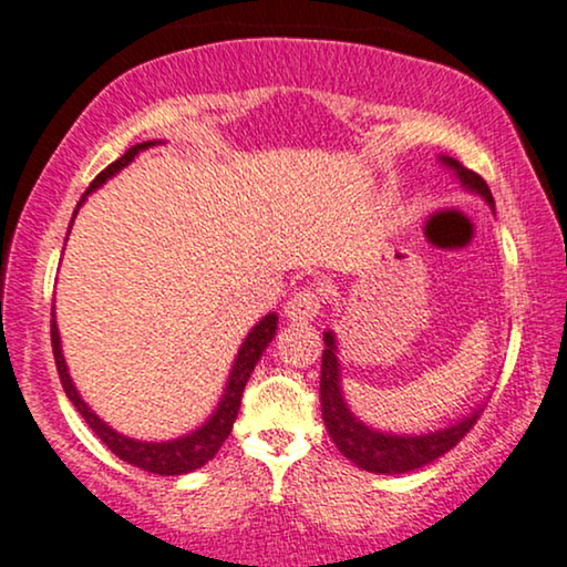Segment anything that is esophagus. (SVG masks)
<instances>
[{
	"instance_id": "1",
	"label": "esophagus",
	"mask_w": 567,
	"mask_h": 567,
	"mask_svg": "<svg viewBox=\"0 0 567 567\" xmlns=\"http://www.w3.org/2000/svg\"><path fill=\"white\" fill-rule=\"evenodd\" d=\"M320 307H322L320 286H305V289H299L289 301H286L284 312L286 318L293 322H310L320 315Z\"/></svg>"
}]
</instances>
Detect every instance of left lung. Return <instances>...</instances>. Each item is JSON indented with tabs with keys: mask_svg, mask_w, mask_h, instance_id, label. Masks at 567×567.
Listing matches in <instances>:
<instances>
[{
	"mask_svg": "<svg viewBox=\"0 0 567 567\" xmlns=\"http://www.w3.org/2000/svg\"><path fill=\"white\" fill-rule=\"evenodd\" d=\"M440 164L451 168L461 187L468 193L480 195L489 208H495L492 193L487 182L480 174L468 172L466 166L451 156H440ZM326 341V351H322V367H320V406H322V422H326L328 435L333 440L338 451L359 468L372 474H409L416 468L427 466V463L437 461L451 447L458 445V440L474 427L476 419L482 414V406H476L472 414L458 419L455 424H447L443 430L424 432V435H399V432H380L364 424L354 411L349 409L347 399H343L341 388V364H338V343L333 330L322 333Z\"/></svg>",
	"mask_w": 567,
	"mask_h": 567,
	"instance_id": "left-lung-1",
	"label": "left lung"
}]
</instances>
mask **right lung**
Wrapping results in <instances>:
<instances>
[{"label": "right lung", "instance_id": "obj_1", "mask_svg": "<svg viewBox=\"0 0 567 567\" xmlns=\"http://www.w3.org/2000/svg\"><path fill=\"white\" fill-rule=\"evenodd\" d=\"M158 143L161 140H148V143L132 145V148L124 153L122 158H116L114 164H109L104 172H101L91 182V187L85 189V195L80 197L78 208H75V213H72V220H75L80 205L87 200V195L95 193V189L104 185L106 179H112L114 174H120L122 168L130 164V161H135L140 151H148ZM276 328H278V315L268 312L266 318H262L252 330H249L245 341H241L216 411H213V414L205 419L197 430L187 432V435H182V437H174V440H161V443H153V440L148 443V440H135V437L122 435V432L109 427L104 419L95 414V411L87 406L83 399H80L75 382H72L70 372H68V362H64L62 338H59L54 310H51V349H54L56 372H59V380H62L64 393H68V399L75 403V409L80 411V416L85 419L87 427H91L95 435L101 437V443H104L109 451L116 455V458L127 461V463H132V466L143 468V472L158 474V476H179V474H189V472H195V468L205 466V463H208L213 455L218 453V447L224 445V440L231 435L234 419H237V414H239L241 393H245L249 374H252L255 364L260 362L262 351L268 349V343L274 341Z\"/></svg>", "mask_w": 567, "mask_h": 567}]
</instances>
